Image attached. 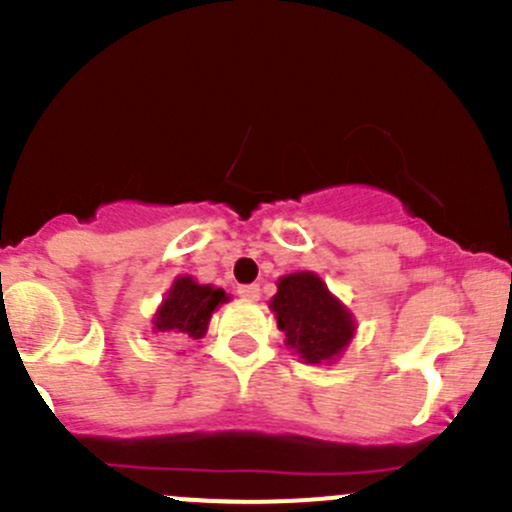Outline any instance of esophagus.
Masks as SVG:
<instances>
[{
  "mask_svg": "<svg viewBox=\"0 0 512 512\" xmlns=\"http://www.w3.org/2000/svg\"><path fill=\"white\" fill-rule=\"evenodd\" d=\"M237 294L242 299H257L260 297V285H240L237 287Z\"/></svg>",
  "mask_w": 512,
  "mask_h": 512,
  "instance_id": "1",
  "label": "esophagus"
}]
</instances>
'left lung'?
<instances>
[{
	"mask_svg": "<svg viewBox=\"0 0 512 512\" xmlns=\"http://www.w3.org/2000/svg\"><path fill=\"white\" fill-rule=\"evenodd\" d=\"M270 307L289 347L309 364L332 359L354 337L352 314L312 272L282 277Z\"/></svg>",
	"mask_w": 512,
	"mask_h": 512,
	"instance_id": "left-lung-1",
	"label": "left lung"
}]
</instances>
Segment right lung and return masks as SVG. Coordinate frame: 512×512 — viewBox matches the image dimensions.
<instances>
[{
	"instance_id": "add662e5",
	"label": "right lung",
	"mask_w": 512,
	"mask_h": 512,
	"mask_svg": "<svg viewBox=\"0 0 512 512\" xmlns=\"http://www.w3.org/2000/svg\"><path fill=\"white\" fill-rule=\"evenodd\" d=\"M225 299L223 289L198 285L190 277H180L165 297L163 307L158 309L153 324H156L158 332L170 334V337L200 339L208 329L213 309Z\"/></svg>"
}]
</instances>
